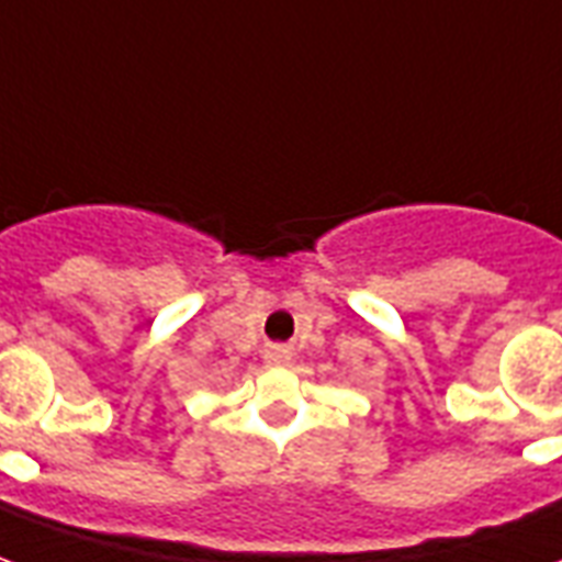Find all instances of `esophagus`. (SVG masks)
Masks as SVG:
<instances>
[{"instance_id": "34e87169", "label": "esophagus", "mask_w": 562, "mask_h": 562, "mask_svg": "<svg viewBox=\"0 0 562 562\" xmlns=\"http://www.w3.org/2000/svg\"><path fill=\"white\" fill-rule=\"evenodd\" d=\"M265 359H268L271 366H285V362L291 359V353L285 348H271L268 353H265Z\"/></svg>"}]
</instances>
